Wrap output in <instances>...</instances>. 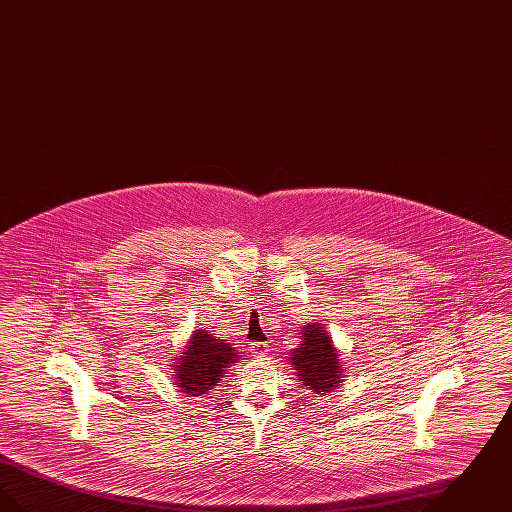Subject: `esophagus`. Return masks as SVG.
<instances>
[{
    "instance_id": "esophagus-1",
    "label": "esophagus",
    "mask_w": 512,
    "mask_h": 512,
    "mask_svg": "<svg viewBox=\"0 0 512 512\" xmlns=\"http://www.w3.org/2000/svg\"><path fill=\"white\" fill-rule=\"evenodd\" d=\"M267 347V343H261V341H251V343H249L251 355H265L268 351Z\"/></svg>"
}]
</instances>
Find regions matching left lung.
Segmentation results:
<instances>
[{
  "mask_svg": "<svg viewBox=\"0 0 512 512\" xmlns=\"http://www.w3.org/2000/svg\"><path fill=\"white\" fill-rule=\"evenodd\" d=\"M301 340L293 351V370H297L295 374L303 386H309L318 395H326L340 384V355L320 324H307Z\"/></svg>",
  "mask_w": 512,
  "mask_h": 512,
  "instance_id": "8db88e82",
  "label": "left lung"
}]
</instances>
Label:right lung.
Here are the masks:
<instances>
[{
  "label": "right lung",
  "mask_w": 512,
  "mask_h": 512,
  "mask_svg": "<svg viewBox=\"0 0 512 512\" xmlns=\"http://www.w3.org/2000/svg\"><path fill=\"white\" fill-rule=\"evenodd\" d=\"M238 361L230 343L215 340L203 330L192 334L190 345L184 349V357L174 365L178 388L190 395H209L219 384L228 366Z\"/></svg>",
  "instance_id": "1"
}]
</instances>
